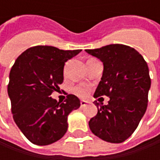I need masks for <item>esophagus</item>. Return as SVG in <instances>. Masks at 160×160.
Returning <instances> with one entry per match:
<instances>
[{"label": "esophagus", "mask_w": 160, "mask_h": 160, "mask_svg": "<svg viewBox=\"0 0 160 160\" xmlns=\"http://www.w3.org/2000/svg\"><path fill=\"white\" fill-rule=\"evenodd\" d=\"M80 105H81V108H84L86 106V102H85V101H81Z\"/></svg>", "instance_id": "esophagus-1"}]
</instances>
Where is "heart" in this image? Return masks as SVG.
Returning a JSON list of instances; mask_svg holds the SVG:
<instances>
[{
	"mask_svg": "<svg viewBox=\"0 0 160 160\" xmlns=\"http://www.w3.org/2000/svg\"><path fill=\"white\" fill-rule=\"evenodd\" d=\"M73 92L78 97L80 98H84L86 97L87 94L89 93L90 92V87L87 85H84V84H78L73 87Z\"/></svg>",
	"mask_w": 160,
	"mask_h": 160,
	"instance_id": "1",
	"label": "heart"
}]
</instances>
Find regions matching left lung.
<instances>
[{"label":"left lung","mask_w":160,"mask_h":160,"mask_svg":"<svg viewBox=\"0 0 160 160\" xmlns=\"http://www.w3.org/2000/svg\"><path fill=\"white\" fill-rule=\"evenodd\" d=\"M85 52L104 66L94 98L109 97L108 105L95 101L98 113L90 119V129L103 141L123 142L135 131L147 109L151 83L147 62L136 50L124 44Z\"/></svg>","instance_id":"left-lung-1"}]
</instances>
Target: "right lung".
Segmentation results:
<instances>
[{
  "instance_id": "add662e5",
  "label": "right lung",
  "mask_w": 160,
  "mask_h": 160,
  "mask_svg": "<svg viewBox=\"0 0 160 160\" xmlns=\"http://www.w3.org/2000/svg\"><path fill=\"white\" fill-rule=\"evenodd\" d=\"M82 50L64 51L53 46L31 47L16 59L9 72L8 94L13 119L34 144L48 145L68 130V116L80 107L74 94L60 103L51 97L63 83V68Z\"/></svg>"
}]
</instances>
